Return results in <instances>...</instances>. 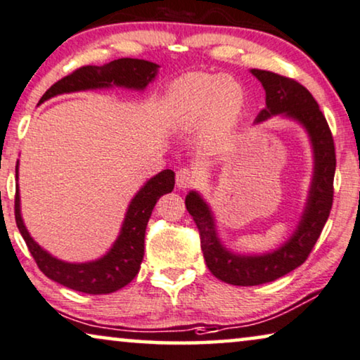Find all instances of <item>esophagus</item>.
Returning a JSON list of instances; mask_svg holds the SVG:
<instances>
[{"label": "esophagus", "mask_w": 360, "mask_h": 360, "mask_svg": "<svg viewBox=\"0 0 360 360\" xmlns=\"http://www.w3.org/2000/svg\"><path fill=\"white\" fill-rule=\"evenodd\" d=\"M195 182V174L194 171L189 168H181L178 173H176V186L178 189H189V187Z\"/></svg>", "instance_id": "34e87169"}]
</instances>
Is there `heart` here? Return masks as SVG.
<instances>
[{"label": "heart", "mask_w": 360, "mask_h": 360, "mask_svg": "<svg viewBox=\"0 0 360 360\" xmlns=\"http://www.w3.org/2000/svg\"><path fill=\"white\" fill-rule=\"evenodd\" d=\"M245 108V91L236 79L212 73H187L169 86L163 115L171 125L189 129L204 122L209 135L235 127Z\"/></svg>", "instance_id": "1"}]
</instances>
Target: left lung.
Instances as JSON below:
<instances>
[{
    "label": "left lung",
    "mask_w": 360,
    "mask_h": 360,
    "mask_svg": "<svg viewBox=\"0 0 360 360\" xmlns=\"http://www.w3.org/2000/svg\"><path fill=\"white\" fill-rule=\"evenodd\" d=\"M251 73L261 81L266 91V108L257 114L256 122L283 115L300 124L310 136L315 168L305 210L297 230L281 248L264 255H236L226 250L215 231V219L209 204L195 191L186 195V209L199 229L207 267L217 279L231 285H259L272 282L307 261L330 217L336 171V153L330 125L310 91L295 79L266 70L255 68Z\"/></svg>",
    "instance_id": "obj_1"
}]
</instances>
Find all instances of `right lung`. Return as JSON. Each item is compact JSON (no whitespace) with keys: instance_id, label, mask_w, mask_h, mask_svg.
Returning a JSON list of instances; mask_svg holds the SVG:
<instances>
[{"instance_id":"obj_1","label":"right lung","mask_w":360,"mask_h":360,"mask_svg":"<svg viewBox=\"0 0 360 360\" xmlns=\"http://www.w3.org/2000/svg\"><path fill=\"white\" fill-rule=\"evenodd\" d=\"M158 65L139 58H119L105 63L103 67H81L70 73L68 77L58 79L57 83L45 91L39 104L53 96L65 93H77L86 89L120 88L145 89L158 73ZM16 165V181H18ZM174 189V173L165 169L145 182V186L136 192L129 204L122 229L112 248L103 257L89 262H65L53 257L50 252L42 250L32 240L24 225L21 217V199H19V186H16V199H14V215H16L18 229L26 241L30 255L37 262L39 269L49 279L62 283L72 290L101 295L112 293L134 281L139 274L140 264L143 261L145 251V230L148 224L153 207L161 195Z\"/></svg>"}]
</instances>
